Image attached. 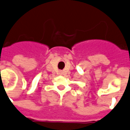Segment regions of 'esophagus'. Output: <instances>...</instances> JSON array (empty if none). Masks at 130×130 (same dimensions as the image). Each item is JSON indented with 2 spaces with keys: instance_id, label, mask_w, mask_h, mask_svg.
I'll return each instance as SVG.
<instances>
[{
  "instance_id": "34e87169",
  "label": "esophagus",
  "mask_w": 130,
  "mask_h": 130,
  "mask_svg": "<svg viewBox=\"0 0 130 130\" xmlns=\"http://www.w3.org/2000/svg\"><path fill=\"white\" fill-rule=\"evenodd\" d=\"M60 73H61V74H62V72H60Z\"/></svg>"
}]
</instances>
